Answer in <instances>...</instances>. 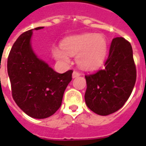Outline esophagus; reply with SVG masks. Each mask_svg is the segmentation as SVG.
Instances as JSON below:
<instances>
[{
    "mask_svg": "<svg viewBox=\"0 0 146 146\" xmlns=\"http://www.w3.org/2000/svg\"><path fill=\"white\" fill-rule=\"evenodd\" d=\"M80 76V73L78 72V71H76V70H74L73 73V78H75V77H77V76Z\"/></svg>",
    "mask_w": 146,
    "mask_h": 146,
    "instance_id": "obj_1",
    "label": "esophagus"
}]
</instances>
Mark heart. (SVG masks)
Listing matches in <instances>:
<instances>
[{
  "label": "heart",
  "instance_id": "obj_1",
  "mask_svg": "<svg viewBox=\"0 0 146 146\" xmlns=\"http://www.w3.org/2000/svg\"><path fill=\"white\" fill-rule=\"evenodd\" d=\"M62 47L52 48V54L62 63H68L70 55H76V62L85 70H95L103 63L107 54L108 43L102 34L84 33L64 39Z\"/></svg>",
  "mask_w": 146,
  "mask_h": 146
}]
</instances>
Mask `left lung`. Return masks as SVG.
<instances>
[{"label":"left lung","mask_w":146,"mask_h":146,"mask_svg":"<svg viewBox=\"0 0 146 146\" xmlns=\"http://www.w3.org/2000/svg\"><path fill=\"white\" fill-rule=\"evenodd\" d=\"M136 66L130 42L123 37L112 40L103 70L85 75L88 107L101 116L119 110L131 94L136 81Z\"/></svg>","instance_id":"8db88e82"}]
</instances>
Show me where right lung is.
Here are the masks:
<instances>
[{
    "label": "right lung",
    "instance_id": "1",
    "mask_svg": "<svg viewBox=\"0 0 146 146\" xmlns=\"http://www.w3.org/2000/svg\"><path fill=\"white\" fill-rule=\"evenodd\" d=\"M32 31L22 33L14 43L8 54V73L11 95L18 106L28 116L44 119L60 108L73 70L58 73L39 59L30 44Z\"/></svg>",
    "mask_w": 146,
    "mask_h": 146
}]
</instances>
